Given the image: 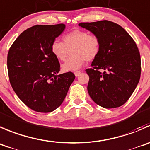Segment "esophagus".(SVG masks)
Masks as SVG:
<instances>
[{"label":"esophagus","mask_w":150,"mask_h":150,"mask_svg":"<svg viewBox=\"0 0 150 150\" xmlns=\"http://www.w3.org/2000/svg\"><path fill=\"white\" fill-rule=\"evenodd\" d=\"M80 74H81V71H76L74 72V74L76 76H79Z\"/></svg>","instance_id":"1"}]
</instances>
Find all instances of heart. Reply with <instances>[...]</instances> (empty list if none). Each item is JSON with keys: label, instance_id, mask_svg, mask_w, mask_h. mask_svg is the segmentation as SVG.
Here are the masks:
<instances>
[{"label": "heart", "instance_id": "obj_1", "mask_svg": "<svg viewBox=\"0 0 150 150\" xmlns=\"http://www.w3.org/2000/svg\"><path fill=\"white\" fill-rule=\"evenodd\" d=\"M101 39L96 33L84 30L75 29L63 36V42L55 40L51 44L53 55L60 61H64L71 50V57L62 65L64 71L80 69L86 61L95 60L101 50Z\"/></svg>", "mask_w": 150, "mask_h": 150}]
</instances>
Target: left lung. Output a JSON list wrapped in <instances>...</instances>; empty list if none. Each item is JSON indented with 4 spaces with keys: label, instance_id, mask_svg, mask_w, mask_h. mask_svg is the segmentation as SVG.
I'll return each mask as SVG.
<instances>
[{
    "label": "left lung",
    "instance_id": "left-lung-1",
    "mask_svg": "<svg viewBox=\"0 0 150 150\" xmlns=\"http://www.w3.org/2000/svg\"><path fill=\"white\" fill-rule=\"evenodd\" d=\"M79 25L100 36L101 50L93 60L87 90L95 103L106 109L120 107L134 92L141 76L139 49L123 28L108 20Z\"/></svg>",
    "mask_w": 150,
    "mask_h": 150
}]
</instances>
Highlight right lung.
<instances>
[{
    "label": "right lung",
    "mask_w": 150,
    "mask_h": 150,
    "mask_svg": "<svg viewBox=\"0 0 150 150\" xmlns=\"http://www.w3.org/2000/svg\"><path fill=\"white\" fill-rule=\"evenodd\" d=\"M66 25H34L23 31L8 50L7 68L13 90L33 110L51 112L61 105L75 79L69 71L58 74L60 65L51 44Z\"/></svg>",
    "instance_id": "add662e5"
}]
</instances>
